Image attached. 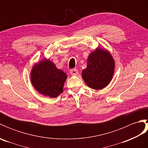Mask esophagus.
Masks as SVG:
<instances>
[{"label":"esophagus","mask_w":148,"mask_h":148,"mask_svg":"<svg viewBox=\"0 0 148 148\" xmlns=\"http://www.w3.org/2000/svg\"><path fill=\"white\" fill-rule=\"evenodd\" d=\"M70 73L71 75H72V76H76V75L78 74V71L76 69H71L70 71Z\"/></svg>","instance_id":"34e87169"}]
</instances>
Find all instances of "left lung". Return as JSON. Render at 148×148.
Wrapping results in <instances>:
<instances>
[{
  "label": "left lung",
  "instance_id": "left-lung-1",
  "mask_svg": "<svg viewBox=\"0 0 148 148\" xmlns=\"http://www.w3.org/2000/svg\"><path fill=\"white\" fill-rule=\"evenodd\" d=\"M114 67V60L110 52L97 48L88 57L87 66L82 71V77L91 88L102 90L111 82Z\"/></svg>",
  "mask_w": 148,
  "mask_h": 148
}]
</instances>
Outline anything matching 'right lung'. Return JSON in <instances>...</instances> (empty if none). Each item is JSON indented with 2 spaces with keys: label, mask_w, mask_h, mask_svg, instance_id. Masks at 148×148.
Returning <instances> with one entry per match:
<instances>
[{
  "label": "right lung",
  "mask_w": 148,
  "mask_h": 148,
  "mask_svg": "<svg viewBox=\"0 0 148 148\" xmlns=\"http://www.w3.org/2000/svg\"><path fill=\"white\" fill-rule=\"evenodd\" d=\"M67 76L53 62L45 58L33 66L30 79L35 89L42 95L55 98L63 92Z\"/></svg>",
  "instance_id": "add662e5"
}]
</instances>
